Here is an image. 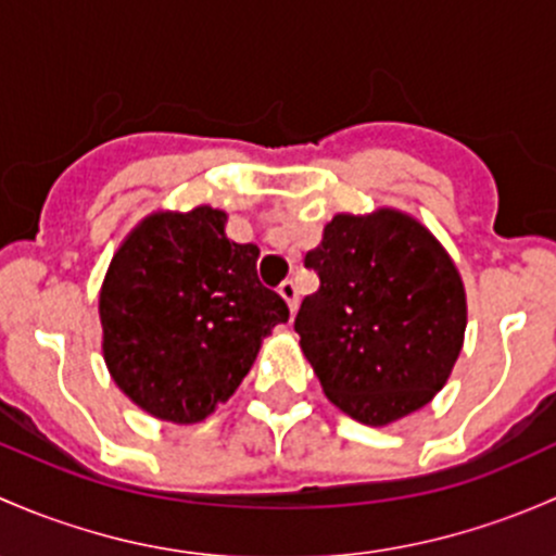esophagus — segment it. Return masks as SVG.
Masks as SVG:
<instances>
[{"instance_id":"obj_1","label":"esophagus","mask_w":556,"mask_h":556,"mask_svg":"<svg viewBox=\"0 0 556 556\" xmlns=\"http://www.w3.org/2000/svg\"><path fill=\"white\" fill-rule=\"evenodd\" d=\"M278 294L283 296L286 305H289V311L296 313V307H300V289H296L294 280H283V283L278 286Z\"/></svg>"}]
</instances>
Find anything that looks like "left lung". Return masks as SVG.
<instances>
[{"instance_id": "left-lung-1", "label": "left lung", "mask_w": 556, "mask_h": 556, "mask_svg": "<svg viewBox=\"0 0 556 556\" xmlns=\"http://www.w3.org/2000/svg\"><path fill=\"white\" fill-rule=\"evenodd\" d=\"M305 265L320 286L294 329L326 399L375 428L422 409L466 334V289L447 249L415 216L377 208L337 214Z\"/></svg>"}]
</instances>
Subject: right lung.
<instances>
[{
    "label": "right lung",
    "mask_w": 556,
    "mask_h": 556,
    "mask_svg": "<svg viewBox=\"0 0 556 556\" xmlns=\"http://www.w3.org/2000/svg\"><path fill=\"white\" fill-rule=\"evenodd\" d=\"M211 205L154 211L125 236L101 283V351L112 380L157 420L192 426L249 375L289 307L256 278L260 249Z\"/></svg>",
    "instance_id": "add662e5"
}]
</instances>
